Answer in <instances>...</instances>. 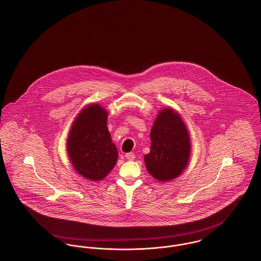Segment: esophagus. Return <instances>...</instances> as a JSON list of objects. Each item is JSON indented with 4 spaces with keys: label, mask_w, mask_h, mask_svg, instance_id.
I'll return each instance as SVG.
<instances>
[{
    "label": "esophagus",
    "mask_w": 261,
    "mask_h": 261,
    "mask_svg": "<svg viewBox=\"0 0 261 261\" xmlns=\"http://www.w3.org/2000/svg\"><path fill=\"white\" fill-rule=\"evenodd\" d=\"M125 156H126V159H127L128 161H134V160H135V154H134V153H126Z\"/></svg>",
    "instance_id": "obj_1"
}]
</instances>
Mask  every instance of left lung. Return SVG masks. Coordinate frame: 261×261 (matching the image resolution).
I'll use <instances>...</instances> for the list:
<instances>
[{
	"mask_svg": "<svg viewBox=\"0 0 261 261\" xmlns=\"http://www.w3.org/2000/svg\"><path fill=\"white\" fill-rule=\"evenodd\" d=\"M150 153L144 161L154 179L165 182L178 177L187 168L191 142L186 124L173 108H162L150 132Z\"/></svg>",
	"mask_w": 261,
	"mask_h": 261,
	"instance_id": "1",
	"label": "left lung"
}]
</instances>
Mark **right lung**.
Instances as JSON below:
<instances>
[{
  "instance_id": "add662e5",
  "label": "right lung",
  "mask_w": 261,
  "mask_h": 261,
  "mask_svg": "<svg viewBox=\"0 0 261 261\" xmlns=\"http://www.w3.org/2000/svg\"><path fill=\"white\" fill-rule=\"evenodd\" d=\"M108 110L98 103L83 108L67 138V153L75 170L83 177L102 180L114 168L118 151L108 128Z\"/></svg>"
}]
</instances>
